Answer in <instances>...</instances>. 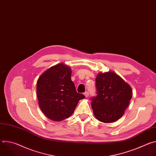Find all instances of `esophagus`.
<instances>
[{
  "label": "esophagus",
  "instance_id": "obj_1",
  "mask_svg": "<svg viewBox=\"0 0 156 156\" xmlns=\"http://www.w3.org/2000/svg\"><path fill=\"white\" fill-rule=\"evenodd\" d=\"M84 95L85 96L86 98H87V97L89 96V93H88V91H86L85 93H84Z\"/></svg>",
  "mask_w": 156,
  "mask_h": 156
}]
</instances>
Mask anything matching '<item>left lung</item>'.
Returning <instances> with one entry per match:
<instances>
[{
  "label": "left lung",
  "instance_id": "obj_1",
  "mask_svg": "<svg viewBox=\"0 0 156 156\" xmlns=\"http://www.w3.org/2000/svg\"><path fill=\"white\" fill-rule=\"evenodd\" d=\"M97 96L91 98L96 118L104 123L122 117L132 97L131 88L114 72L99 73L96 78Z\"/></svg>",
  "mask_w": 156,
  "mask_h": 156
}]
</instances>
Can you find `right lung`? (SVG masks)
I'll return each mask as SVG.
<instances>
[{
    "label": "right lung",
    "instance_id": "add662e5",
    "mask_svg": "<svg viewBox=\"0 0 156 156\" xmlns=\"http://www.w3.org/2000/svg\"><path fill=\"white\" fill-rule=\"evenodd\" d=\"M70 67L63 63L52 66L39 78L36 93L42 112L52 120L60 122L72 115L80 99L71 80Z\"/></svg>",
    "mask_w": 156,
    "mask_h": 156
}]
</instances>
